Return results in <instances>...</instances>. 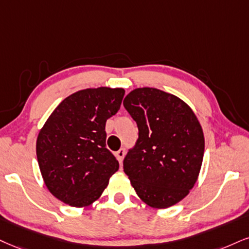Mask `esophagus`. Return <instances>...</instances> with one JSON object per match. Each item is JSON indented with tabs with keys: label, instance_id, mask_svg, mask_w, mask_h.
Returning <instances> with one entry per match:
<instances>
[{
	"label": "esophagus",
	"instance_id": "obj_1",
	"mask_svg": "<svg viewBox=\"0 0 249 249\" xmlns=\"http://www.w3.org/2000/svg\"><path fill=\"white\" fill-rule=\"evenodd\" d=\"M124 155H125V150L124 149H120L118 152H116V158H118V160L120 162H122L124 158Z\"/></svg>",
	"mask_w": 249,
	"mask_h": 249
}]
</instances>
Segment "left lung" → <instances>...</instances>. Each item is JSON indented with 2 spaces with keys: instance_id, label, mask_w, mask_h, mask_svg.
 <instances>
[{
  "instance_id": "left-lung-1",
  "label": "left lung",
  "mask_w": 249,
  "mask_h": 249,
  "mask_svg": "<svg viewBox=\"0 0 249 249\" xmlns=\"http://www.w3.org/2000/svg\"><path fill=\"white\" fill-rule=\"evenodd\" d=\"M139 127V140L124 160L136 194L149 207L166 209L189 194L198 179L204 135L197 116L179 97L137 88L124 100Z\"/></svg>"
}]
</instances>
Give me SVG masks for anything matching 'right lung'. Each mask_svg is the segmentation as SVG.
I'll list each match as a JSON object with an SVG mask.
<instances>
[{
	"label": "right lung",
	"mask_w": 249,
	"mask_h": 249,
	"mask_svg": "<svg viewBox=\"0 0 249 249\" xmlns=\"http://www.w3.org/2000/svg\"><path fill=\"white\" fill-rule=\"evenodd\" d=\"M122 88H89L55 107L36 139V158L51 194L87 208L100 197L119 161L106 148V121L118 113Z\"/></svg>",
	"instance_id": "obj_1"
}]
</instances>
